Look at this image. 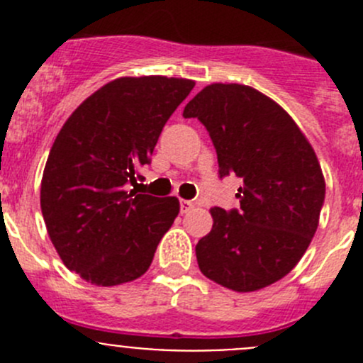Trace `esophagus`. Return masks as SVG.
<instances>
[{"label":"esophagus","instance_id":"obj_1","mask_svg":"<svg viewBox=\"0 0 363 363\" xmlns=\"http://www.w3.org/2000/svg\"><path fill=\"white\" fill-rule=\"evenodd\" d=\"M193 205H195V203H193L191 200H181V212H182V214H186L188 211H191Z\"/></svg>","mask_w":363,"mask_h":363}]
</instances>
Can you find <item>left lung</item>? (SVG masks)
Listing matches in <instances>:
<instances>
[{
  "instance_id": "obj_1",
  "label": "left lung",
  "mask_w": 363,
  "mask_h": 363,
  "mask_svg": "<svg viewBox=\"0 0 363 363\" xmlns=\"http://www.w3.org/2000/svg\"><path fill=\"white\" fill-rule=\"evenodd\" d=\"M207 128L219 175L242 181L240 207H212V230L196 244L205 277L246 294L283 279L309 247L325 200L313 145L281 105L242 84L216 82L184 107Z\"/></svg>"
}]
</instances>
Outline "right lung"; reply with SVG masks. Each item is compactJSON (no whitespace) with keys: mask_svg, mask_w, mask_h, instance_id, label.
Listing matches in <instances>:
<instances>
[{"mask_svg":"<svg viewBox=\"0 0 363 363\" xmlns=\"http://www.w3.org/2000/svg\"><path fill=\"white\" fill-rule=\"evenodd\" d=\"M193 87L195 80L177 77H121L86 98L57 133L40 205L60 258L87 283L116 286L144 276L174 225L175 196L126 188Z\"/></svg>","mask_w":363,"mask_h":363,"instance_id":"1","label":"right lung"}]
</instances>
